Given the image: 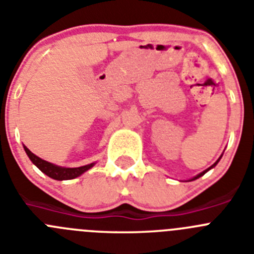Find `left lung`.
<instances>
[{"label": "left lung", "mask_w": 254, "mask_h": 254, "mask_svg": "<svg viewBox=\"0 0 254 254\" xmlns=\"http://www.w3.org/2000/svg\"><path fill=\"white\" fill-rule=\"evenodd\" d=\"M220 159H221V158H219V160H220ZM219 160H217V161H216V163H214V164H212V165H211V167H210V168H208V169L203 170V172H202V173H199L198 176H196V177H194V178H192V179H190V181H194V179L199 178V177H202V176H203V174H205V173H207V172H208V170H210V169H211V168H214V167H215V165H216V164H217V163H219Z\"/></svg>", "instance_id": "obj_1"}]
</instances>
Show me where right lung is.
Instances as JSON below:
<instances>
[{
  "mask_svg": "<svg viewBox=\"0 0 254 254\" xmlns=\"http://www.w3.org/2000/svg\"><path fill=\"white\" fill-rule=\"evenodd\" d=\"M24 150L28 154L29 159L33 161V164H35L37 168H39V170H42L46 176L51 177V178L56 179V181H68V179L77 178L78 176H81L82 173L89 170L94 165V163H91L78 168H62L58 167V165H55V164L48 163V161L43 160V159L38 158L37 155L33 154L26 146H24Z\"/></svg>",
  "mask_w": 254,
  "mask_h": 254,
  "instance_id": "right-lung-1",
  "label": "right lung"
}]
</instances>
